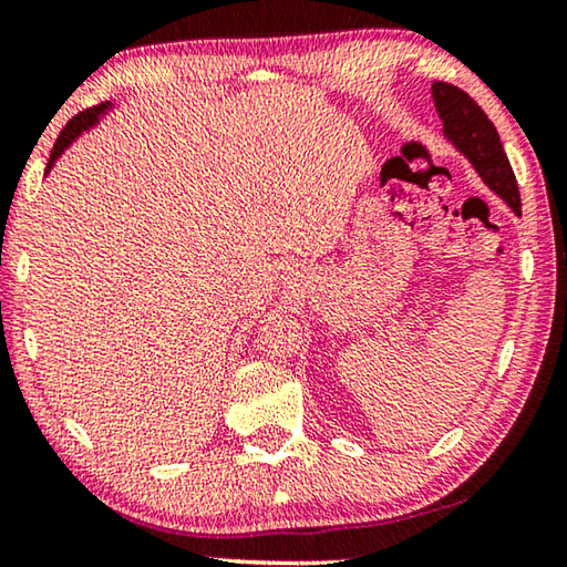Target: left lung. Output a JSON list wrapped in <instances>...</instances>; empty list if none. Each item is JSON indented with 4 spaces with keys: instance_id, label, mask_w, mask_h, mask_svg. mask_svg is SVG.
I'll use <instances>...</instances> for the list:
<instances>
[{
    "instance_id": "1",
    "label": "left lung",
    "mask_w": 567,
    "mask_h": 567,
    "mask_svg": "<svg viewBox=\"0 0 567 567\" xmlns=\"http://www.w3.org/2000/svg\"><path fill=\"white\" fill-rule=\"evenodd\" d=\"M433 100L440 120H443V134L447 142H453V147L470 159V165L475 167L485 185L520 217L517 179L511 162H507L503 142L497 137L495 124L487 120L483 107L467 92L447 82L433 84Z\"/></svg>"
}]
</instances>
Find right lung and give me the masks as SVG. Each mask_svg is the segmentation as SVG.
<instances>
[{
  "mask_svg": "<svg viewBox=\"0 0 567 567\" xmlns=\"http://www.w3.org/2000/svg\"><path fill=\"white\" fill-rule=\"evenodd\" d=\"M107 110H112V102H102V104H97V107L84 110V112L76 114V117H72L70 122H66V127L60 132V137H56V142H54V150H52V155H50V165H47V172L52 169V165H54L56 159H60L62 152L70 147L72 142L80 137L82 132H87L90 127H94V124L100 122V117Z\"/></svg>",
  "mask_w": 567,
  "mask_h": 567,
  "instance_id": "obj_1",
  "label": "right lung"
}]
</instances>
